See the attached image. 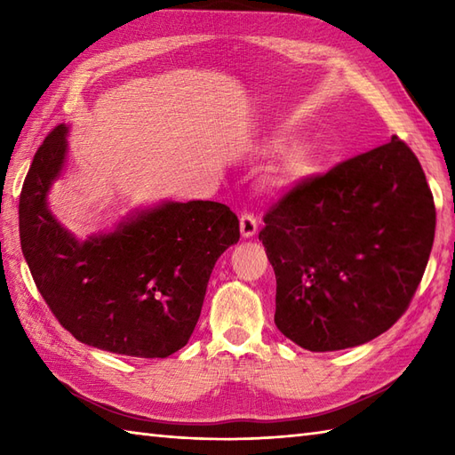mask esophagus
I'll return each mask as SVG.
<instances>
[{"label":"esophagus","mask_w":455,"mask_h":455,"mask_svg":"<svg viewBox=\"0 0 455 455\" xmlns=\"http://www.w3.org/2000/svg\"><path fill=\"white\" fill-rule=\"evenodd\" d=\"M258 233V220L252 215V212H244L243 217H240V235L244 238H252Z\"/></svg>","instance_id":"esophagus-1"}]
</instances>
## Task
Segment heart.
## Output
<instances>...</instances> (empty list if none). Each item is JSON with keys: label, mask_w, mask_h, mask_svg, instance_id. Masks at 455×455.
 Listing matches in <instances>:
<instances>
[{"label": "heart", "mask_w": 455, "mask_h": 455, "mask_svg": "<svg viewBox=\"0 0 455 455\" xmlns=\"http://www.w3.org/2000/svg\"><path fill=\"white\" fill-rule=\"evenodd\" d=\"M282 139H274L269 142V150H282L283 148ZM318 170V156L316 150L308 144H297L291 147L282 160V166H279V180L287 186H295V183H301L308 180L313 173Z\"/></svg>", "instance_id": "heart-1"}]
</instances>
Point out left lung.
<instances>
[{"mask_svg":"<svg viewBox=\"0 0 455 455\" xmlns=\"http://www.w3.org/2000/svg\"><path fill=\"white\" fill-rule=\"evenodd\" d=\"M259 240L275 272V326L334 352L373 340L407 311L436 228L414 152L391 137L274 203Z\"/></svg>","mask_w":455,"mask_h":455,"instance_id":"1","label":"left lung"}]
</instances>
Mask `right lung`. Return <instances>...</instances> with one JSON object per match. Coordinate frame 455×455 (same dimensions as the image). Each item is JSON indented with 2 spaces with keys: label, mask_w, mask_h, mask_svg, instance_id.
I'll return each instance as SVG.
<instances>
[{
  "label": "right lung",
  "mask_w": 455,
  "mask_h": 455,
  "mask_svg": "<svg viewBox=\"0 0 455 455\" xmlns=\"http://www.w3.org/2000/svg\"><path fill=\"white\" fill-rule=\"evenodd\" d=\"M66 124L38 147L19 197V236L38 293L76 340L132 357L188 344L219 256L238 243V217L215 201H166L80 243L48 211L66 162Z\"/></svg>",
  "instance_id": "add662e5"
}]
</instances>
